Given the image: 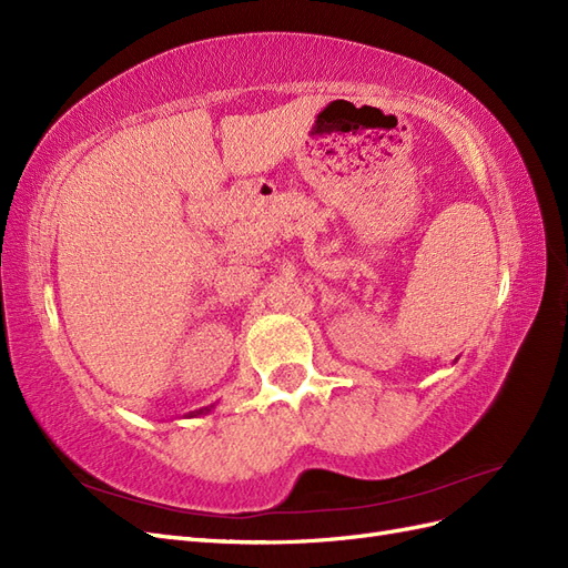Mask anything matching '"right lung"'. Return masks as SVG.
Here are the masks:
<instances>
[{"label": "right lung", "instance_id": "right-lung-1", "mask_svg": "<svg viewBox=\"0 0 568 568\" xmlns=\"http://www.w3.org/2000/svg\"><path fill=\"white\" fill-rule=\"evenodd\" d=\"M213 407H215V405H211V407H201V409H194V412H189V415H184V417L189 419V417H201V415H209V412H211Z\"/></svg>", "mask_w": 568, "mask_h": 568}]
</instances>
